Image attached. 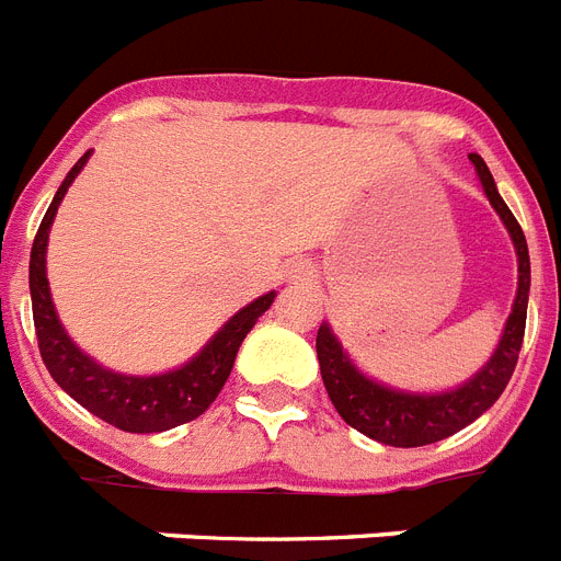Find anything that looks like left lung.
I'll use <instances>...</instances> for the list:
<instances>
[{
  "label": "left lung",
  "mask_w": 561,
  "mask_h": 561,
  "mask_svg": "<svg viewBox=\"0 0 561 561\" xmlns=\"http://www.w3.org/2000/svg\"><path fill=\"white\" fill-rule=\"evenodd\" d=\"M471 164L477 170V179L482 184V193L491 201L494 213L508 229L511 241L516 249V298L511 306V314L502 327L500 343L494 354L488 357L485 366L477 375L459 382L457 389L445 391H405L386 386V382L368 377L357 363L348 357L337 334L329 323H320L318 329V360L323 386L332 397L334 409L352 428H357L366 437L377 439L382 445L394 448H417V445L439 443L451 437L473 420L485 414L491 405L500 400V394L508 386L514 366L519 360L522 337H525V314H528V291H530V257L528 241L516 224L514 213L502 201L496 181L477 152H471Z\"/></svg>",
  "instance_id": "8db88e82"
}]
</instances>
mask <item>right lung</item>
I'll list each match as a JSON object with an SVG mask.
<instances>
[{"label":"right lung","instance_id":"right-lung-1","mask_svg":"<svg viewBox=\"0 0 561 561\" xmlns=\"http://www.w3.org/2000/svg\"><path fill=\"white\" fill-rule=\"evenodd\" d=\"M90 152L79 158L73 170L67 172L61 186L53 195L50 207L39 224V232L33 238L31 249V300H33V327L39 337V352L47 371L76 403L84 405L104 423L116 425L130 434H158L170 431L181 423L201 417L215 403L218 391L224 389L229 371L234 366V354L241 348L243 337L252 332L266 309L275 304L277 291H266L252 304L232 314L213 337L204 343L201 352L181 366L161 371V375H124L116 368H107L90 357L84 348L76 346V340L61 327L59 312L53 306L50 280H47V238H50L53 218L59 213L61 198L76 181Z\"/></svg>","mask_w":561,"mask_h":561}]
</instances>
